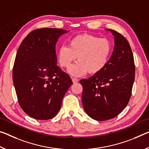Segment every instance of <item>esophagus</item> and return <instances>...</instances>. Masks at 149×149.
<instances>
[{"mask_svg":"<svg viewBox=\"0 0 149 149\" xmlns=\"http://www.w3.org/2000/svg\"><path fill=\"white\" fill-rule=\"evenodd\" d=\"M72 81H73V84H76L77 82H78V79H76V78H72Z\"/></svg>","mask_w":149,"mask_h":149,"instance_id":"esophagus-1","label":"esophagus"}]
</instances>
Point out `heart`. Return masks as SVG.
Returning a JSON list of instances; mask_svg holds the SVG:
<instances>
[{
  "instance_id": "heart-1",
  "label": "heart",
  "mask_w": 149,
  "mask_h": 149,
  "mask_svg": "<svg viewBox=\"0 0 149 149\" xmlns=\"http://www.w3.org/2000/svg\"><path fill=\"white\" fill-rule=\"evenodd\" d=\"M112 54V45L106 38L91 34L78 35L70 40L68 46H62L58 49L57 57L60 65L69 68L68 72L72 76L81 77L87 72L95 75L105 69Z\"/></svg>"
}]
</instances>
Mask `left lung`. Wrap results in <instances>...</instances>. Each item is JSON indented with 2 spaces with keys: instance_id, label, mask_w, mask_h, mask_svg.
I'll return each instance as SVG.
<instances>
[{
  "instance_id": "8db88e82",
  "label": "left lung",
  "mask_w": 149,
  "mask_h": 149,
  "mask_svg": "<svg viewBox=\"0 0 149 149\" xmlns=\"http://www.w3.org/2000/svg\"><path fill=\"white\" fill-rule=\"evenodd\" d=\"M106 30L111 32L115 44L108 64L102 72L80 81L85 111L97 121L113 119L124 109L134 80L135 67L129 42L115 30Z\"/></svg>"
}]
</instances>
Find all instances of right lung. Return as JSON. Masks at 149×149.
I'll use <instances>...</instances> for the list:
<instances>
[{"mask_svg": "<svg viewBox=\"0 0 149 149\" xmlns=\"http://www.w3.org/2000/svg\"><path fill=\"white\" fill-rule=\"evenodd\" d=\"M68 30L41 28L23 40L14 63L13 84L21 108L38 120L55 117L72 81L57 65L56 44Z\"/></svg>", "mask_w": 149, "mask_h": 149, "instance_id": "obj_1", "label": "right lung"}]
</instances>
